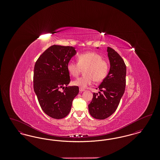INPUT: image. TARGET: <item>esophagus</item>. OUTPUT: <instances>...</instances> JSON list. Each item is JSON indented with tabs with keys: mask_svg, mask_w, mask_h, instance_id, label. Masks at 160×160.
Listing matches in <instances>:
<instances>
[{
	"mask_svg": "<svg viewBox=\"0 0 160 160\" xmlns=\"http://www.w3.org/2000/svg\"><path fill=\"white\" fill-rule=\"evenodd\" d=\"M79 91H80V92H82L84 91L85 90H84V89H82V88H80V89H79Z\"/></svg>",
	"mask_w": 160,
	"mask_h": 160,
	"instance_id": "34e87169",
	"label": "esophagus"
}]
</instances>
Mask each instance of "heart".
I'll list each match as a JSON object with an SVG mask.
<instances>
[{"label": "heart", "mask_w": 160, "mask_h": 160, "mask_svg": "<svg viewBox=\"0 0 160 160\" xmlns=\"http://www.w3.org/2000/svg\"><path fill=\"white\" fill-rule=\"evenodd\" d=\"M77 62L69 61L67 65L69 73L74 77H77L84 71L85 76L77 78L72 84L80 88H86L93 81L100 82L107 76L108 65L102 56L95 52H86L77 56Z\"/></svg>", "instance_id": "obj_1"}]
</instances>
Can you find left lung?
I'll list each match as a JSON object with an SVG mask.
<instances>
[{"instance_id":"8db88e82","label":"left lung","mask_w":160,"mask_h":160,"mask_svg":"<svg viewBox=\"0 0 160 160\" xmlns=\"http://www.w3.org/2000/svg\"><path fill=\"white\" fill-rule=\"evenodd\" d=\"M110 63L108 74L98 86L99 92L93 93L88 108L92 116L104 119L116 110L126 85L127 68L121 56L113 48L107 47Z\"/></svg>"}]
</instances>
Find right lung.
Listing matches in <instances>:
<instances>
[{
  "instance_id": "1",
  "label": "right lung",
  "mask_w": 160,
  "mask_h": 160,
  "mask_svg": "<svg viewBox=\"0 0 160 160\" xmlns=\"http://www.w3.org/2000/svg\"><path fill=\"white\" fill-rule=\"evenodd\" d=\"M76 53L73 47L53 45L35 63L33 89L42 110L54 119H62L69 114L78 93V86H67L70 82L67 65ZM61 88H65L64 91L60 92Z\"/></svg>"
}]
</instances>
